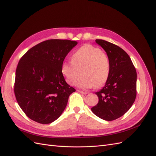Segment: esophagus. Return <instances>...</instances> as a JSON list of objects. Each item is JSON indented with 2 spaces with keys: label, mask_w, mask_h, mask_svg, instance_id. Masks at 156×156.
Masks as SVG:
<instances>
[{
  "label": "esophagus",
  "mask_w": 156,
  "mask_h": 156,
  "mask_svg": "<svg viewBox=\"0 0 156 156\" xmlns=\"http://www.w3.org/2000/svg\"><path fill=\"white\" fill-rule=\"evenodd\" d=\"M77 91H78V92H79V93H81V94H87V93H87V92H84V91H82V90H78Z\"/></svg>",
  "instance_id": "1"
}]
</instances>
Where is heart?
I'll return each instance as SVG.
<instances>
[{"mask_svg": "<svg viewBox=\"0 0 156 156\" xmlns=\"http://www.w3.org/2000/svg\"><path fill=\"white\" fill-rule=\"evenodd\" d=\"M110 59L108 55L90 44L83 45L71 56V62L62 63V73L69 85H73L81 69V77L75 86L82 89L100 87L105 84L110 75Z\"/></svg>", "mask_w": 156, "mask_h": 156, "instance_id": "obj_1", "label": "heart"}]
</instances>
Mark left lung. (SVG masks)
Returning <instances> with one entry per match:
<instances>
[{
  "label": "left lung",
  "instance_id": "obj_1",
  "mask_svg": "<svg viewBox=\"0 0 156 156\" xmlns=\"http://www.w3.org/2000/svg\"><path fill=\"white\" fill-rule=\"evenodd\" d=\"M95 41L107 53L111 67L107 81L95 93L98 102L91 111L100 119L111 121L123 116L134 102L137 73L130 56L122 48L105 40Z\"/></svg>",
  "mask_w": 156,
  "mask_h": 156
}]
</instances>
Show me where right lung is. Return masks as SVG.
<instances>
[{"mask_svg": "<svg viewBox=\"0 0 156 156\" xmlns=\"http://www.w3.org/2000/svg\"><path fill=\"white\" fill-rule=\"evenodd\" d=\"M77 41L49 40L26 53L16 70L14 94L20 107L30 119L40 124L57 120L75 89L62 73L64 59Z\"/></svg>", "mask_w": 156, "mask_h": 156, "instance_id": "right-lung-1", "label": "right lung"}]
</instances>
